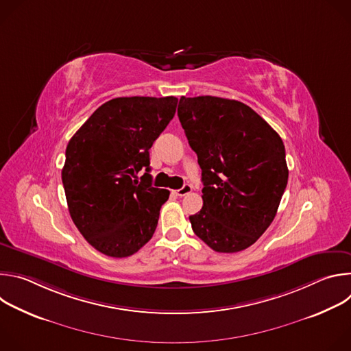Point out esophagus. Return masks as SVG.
Listing matches in <instances>:
<instances>
[{
	"label": "esophagus",
	"instance_id": "esophagus-1",
	"mask_svg": "<svg viewBox=\"0 0 351 351\" xmlns=\"http://www.w3.org/2000/svg\"><path fill=\"white\" fill-rule=\"evenodd\" d=\"M190 191H191V186H190V184H183V186H182V189L175 190V194H176V195H179V197H183V195L189 194Z\"/></svg>",
	"mask_w": 351,
	"mask_h": 351
}]
</instances>
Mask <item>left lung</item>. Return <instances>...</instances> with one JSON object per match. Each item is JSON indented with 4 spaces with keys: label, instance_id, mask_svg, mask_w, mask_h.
Listing matches in <instances>:
<instances>
[{
    "label": "left lung",
    "instance_id": "1",
    "mask_svg": "<svg viewBox=\"0 0 351 351\" xmlns=\"http://www.w3.org/2000/svg\"><path fill=\"white\" fill-rule=\"evenodd\" d=\"M178 117L202 168L203 208L189 217L214 252L237 253L272 223L289 171L280 136L248 106L180 97Z\"/></svg>",
    "mask_w": 351,
    "mask_h": 351
}]
</instances>
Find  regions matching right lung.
I'll return each mask as SVG.
<instances>
[{"label":"right lung","instance_id":"1","mask_svg":"<svg viewBox=\"0 0 351 351\" xmlns=\"http://www.w3.org/2000/svg\"><path fill=\"white\" fill-rule=\"evenodd\" d=\"M176 106L172 95L112 98L69 140L62 168L69 214L99 253L129 257L153 237L169 190L152 186L148 149Z\"/></svg>","mask_w":351,"mask_h":351}]
</instances>
